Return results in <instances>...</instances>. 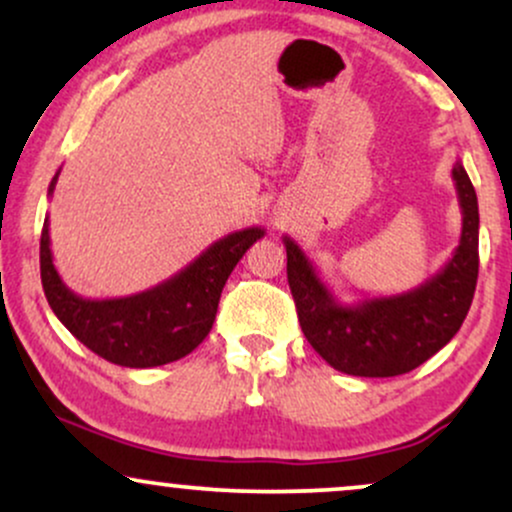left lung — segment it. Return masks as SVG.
I'll return each mask as SVG.
<instances>
[{"mask_svg": "<svg viewBox=\"0 0 512 512\" xmlns=\"http://www.w3.org/2000/svg\"><path fill=\"white\" fill-rule=\"evenodd\" d=\"M462 209L460 245L438 274L392 296L344 303L310 257L284 236L286 274L310 346L346 375L392 378L414 370L455 337L472 305L479 274V204L467 170L452 166Z\"/></svg>", "mask_w": 512, "mask_h": 512, "instance_id": "obj_1", "label": "left lung"}]
</instances>
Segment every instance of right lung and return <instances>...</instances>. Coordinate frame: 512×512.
Returning <instances> with one entry per match:
<instances>
[{
  "label": "right lung",
  "mask_w": 512,
  "mask_h": 512,
  "mask_svg": "<svg viewBox=\"0 0 512 512\" xmlns=\"http://www.w3.org/2000/svg\"><path fill=\"white\" fill-rule=\"evenodd\" d=\"M60 170L48 195L55 192ZM264 236L262 226L228 233L185 269L142 293L84 298L62 281L52 262L50 219L40 236V279L52 313L93 354L125 368H154L187 356L214 325L223 286L240 257Z\"/></svg>",
  "instance_id": "right-lung-1"
}]
</instances>
